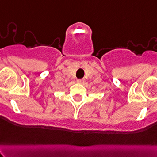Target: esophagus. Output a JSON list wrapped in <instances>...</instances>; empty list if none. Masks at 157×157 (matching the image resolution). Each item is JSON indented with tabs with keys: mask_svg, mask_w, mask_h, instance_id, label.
I'll return each instance as SVG.
<instances>
[{
	"mask_svg": "<svg viewBox=\"0 0 157 157\" xmlns=\"http://www.w3.org/2000/svg\"><path fill=\"white\" fill-rule=\"evenodd\" d=\"M77 82H78V83L82 84L84 82H85V80H84V79H79V80H77Z\"/></svg>",
	"mask_w": 157,
	"mask_h": 157,
	"instance_id": "obj_1",
	"label": "esophagus"
}]
</instances>
